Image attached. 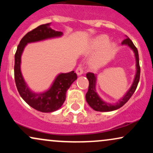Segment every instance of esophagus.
I'll return each instance as SVG.
<instances>
[{"mask_svg":"<svg viewBox=\"0 0 153 153\" xmlns=\"http://www.w3.org/2000/svg\"><path fill=\"white\" fill-rule=\"evenodd\" d=\"M76 73L78 75H80L83 73V67H82L81 65L78 66L76 69Z\"/></svg>","mask_w":153,"mask_h":153,"instance_id":"1","label":"esophagus"}]
</instances>
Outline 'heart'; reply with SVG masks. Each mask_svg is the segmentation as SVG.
Returning a JSON list of instances; mask_svg holds the SVG:
<instances>
[{"mask_svg": "<svg viewBox=\"0 0 153 153\" xmlns=\"http://www.w3.org/2000/svg\"><path fill=\"white\" fill-rule=\"evenodd\" d=\"M108 38L102 35L95 39L91 43L88 51L94 52L100 50L91 59V62L94 66H101L109 61L114 55L116 47L114 45H108Z\"/></svg>", "mask_w": 153, "mask_h": 153, "instance_id": "b5f03b06", "label": "heart"}]
</instances>
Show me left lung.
Listing matches in <instances>:
<instances>
[{
	"instance_id": "obj_1",
	"label": "left lung",
	"mask_w": 153,
	"mask_h": 153,
	"mask_svg": "<svg viewBox=\"0 0 153 153\" xmlns=\"http://www.w3.org/2000/svg\"><path fill=\"white\" fill-rule=\"evenodd\" d=\"M122 44V45H127L128 46L130 47L134 52L135 57H136L137 73L136 75H135L134 82H133L131 87L130 88L129 91L122 99L119 100L118 103H115L114 105L108 104V103H105L104 101H103L102 100L100 99L99 96L96 94V90H95V85H96V75L92 73H88L86 74V77L89 81V86L88 90V92L86 93V95H85V99H86V101L89 104V106L95 111H111L118 109V108L124 106L129 101V99L131 97V96L134 93L137 87L140 77V62H139V54L137 49L134 46V45L131 42L130 39L128 37L123 40Z\"/></svg>"
}]
</instances>
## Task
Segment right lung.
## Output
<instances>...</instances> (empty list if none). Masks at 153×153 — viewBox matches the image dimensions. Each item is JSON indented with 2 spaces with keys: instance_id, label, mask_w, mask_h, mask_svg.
<instances>
[{
  "instance_id": "obj_1",
  "label": "right lung",
  "mask_w": 153,
  "mask_h": 153,
  "mask_svg": "<svg viewBox=\"0 0 153 153\" xmlns=\"http://www.w3.org/2000/svg\"><path fill=\"white\" fill-rule=\"evenodd\" d=\"M50 24L51 23L42 24L28 32L19 42L15 54L14 78L19 94L29 106L45 113L57 111L62 106L65 101L67 90L78 78L74 71L61 73L56 78L50 90L42 94L31 92L24 80L20 69L21 56L27 43L57 37L62 34L61 31L51 29Z\"/></svg>"
}]
</instances>
